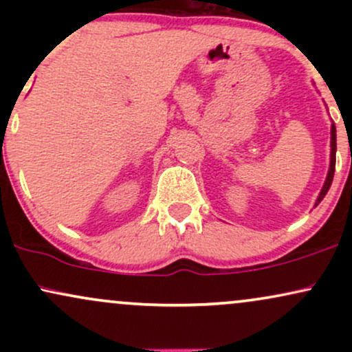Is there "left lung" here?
Instances as JSON below:
<instances>
[{
	"label": "left lung",
	"instance_id": "1",
	"mask_svg": "<svg viewBox=\"0 0 352 352\" xmlns=\"http://www.w3.org/2000/svg\"><path fill=\"white\" fill-rule=\"evenodd\" d=\"M334 168H336V125L333 124V125H331V162H329V172H328V177H326L324 185H322L321 192H319L316 205H319V201L324 199L326 193H328V190L331 187V184H333Z\"/></svg>",
	"mask_w": 352,
	"mask_h": 352
}]
</instances>
